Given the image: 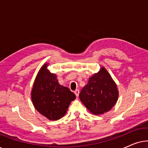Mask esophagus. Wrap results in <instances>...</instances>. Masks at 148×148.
<instances>
[{
  "instance_id": "esophagus-1",
  "label": "esophagus",
  "mask_w": 148,
  "mask_h": 148,
  "mask_svg": "<svg viewBox=\"0 0 148 148\" xmlns=\"http://www.w3.org/2000/svg\"><path fill=\"white\" fill-rule=\"evenodd\" d=\"M74 93H75V94L76 95V96L78 97L79 96V91L78 90H77L75 91Z\"/></svg>"
}]
</instances>
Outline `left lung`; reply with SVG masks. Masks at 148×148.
<instances>
[{
    "label": "left lung",
    "mask_w": 148,
    "mask_h": 148,
    "mask_svg": "<svg viewBox=\"0 0 148 148\" xmlns=\"http://www.w3.org/2000/svg\"><path fill=\"white\" fill-rule=\"evenodd\" d=\"M116 84L104 67L89 78L79 94L85 106L94 114H102L114 106L118 100Z\"/></svg>",
    "instance_id": "8db88e82"
}]
</instances>
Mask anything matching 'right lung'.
<instances>
[{
  "instance_id": "1",
  "label": "right lung",
  "mask_w": 148,
  "mask_h": 148,
  "mask_svg": "<svg viewBox=\"0 0 148 148\" xmlns=\"http://www.w3.org/2000/svg\"><path fill=\"white\" fill-rule=\"evenodd\" d=\"M44 64L36 76L31 92L35 108L50 121H56L66 114L75 95L59 84L56 75L51 73Z\"/></svg>"
}]
</instances>
